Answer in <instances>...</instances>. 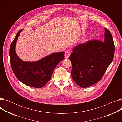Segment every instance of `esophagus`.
Returning a JSON list of instances; mask_svg holds the SVG:
<instances>
[{"label":"esophagus","instance_id":"1","mask_svg":"<svg viewBox=\"0 0 122 122\" xmlns=\"http://www.w3.org/2000/svg\"><path fill=\"white\" fill-rule=\"evenodd\" d=\"M70 55V51L68 50H66L65 52V57L66 58H68L69 57Z\"/></svg>","mask_w":122,"mask_h":122}]
</instances>
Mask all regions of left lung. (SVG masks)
I'll list each match as a JSON object with an SVG mask.
<instances>
[{
  "mask_svg": "<svg viewBox=\"0 0 122 122\" xmlns=\"http://www.w3.org/2000/svg\"><path fill=\"white\" fill-rule=\"evenodd\" d=\"M104 40H90L75 46L70 55L73 81L86 88L99 81L113 61L115 46L112 36L105 28Z\"/></svg>",
  "mask_w": 122,
  "mask_h": 122,
  "instance_id": "obj_1",
  "label": "left lung"
}]
</instances>
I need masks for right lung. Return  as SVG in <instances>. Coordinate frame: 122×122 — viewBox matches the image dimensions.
<instances>
[{"label":"right lung","instance_id":"right-lung-1","mask_svg":"<svg viewBox=\"0 0 122 122\" xmlns=\"http://www.w3.org/2000/svg\"><path fill=\"white\" fill-rule=\"evenodd\" d=\"M23 29L19 30L11 44L9 55L11 66L16 78L28 86L41 88L51 79L53 70L64 58V52L52 53L36 62H25L16 53L18 37Z\"/></svg>","mask_w":122,"mask_h":122}]
</instances>
